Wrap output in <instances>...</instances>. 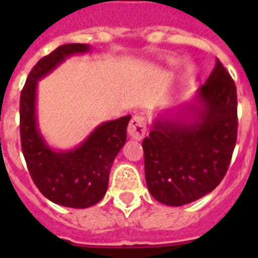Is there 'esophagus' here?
I'll return each instance as SVG.
<instances>
[{"instance_id":"obj_1","label":"esophagus","mask_w":258,"mask_h":258,"mask_svg":"<svg viewBox=\"0 0 258 258\" xmlns=\"http://www.w3.org/2000/svg\"><path fill=\"white\" fill-rule=\"evenodd\" d=\"M127 134L133 140L141 141L146 134V121L142 116H134L127 126Z\"/></svg>"}]
</instances>
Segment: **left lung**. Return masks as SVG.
Listing matches in <instances>:
<instances>
[{
  "mask_svg": "<svg viewBox=\"0 0 258 258\" xmlns=\"http://www.w3.org/2000/svg\"><path fill=\"white\" fill-rule=\"evenodd\" d=\"M236 88L216 59L190 101L154 116L143 140L146 183L161 204L181 207L213 191L236 143Z\"/></svg>",
  "mask_w": 258,
  "mask_h": 258,
  "instance_id": "8db88e82",
  "label": "left lung"
}]
</instances>
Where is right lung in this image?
Returning a JSON list of instances; mask_svg holds the SVG:
<instances>
[{"label": "right lung", "instance_id": "1", "mask_svg": "<svg viewBox=\"0 0 258 258\" xmlns=\"http://www.w3.org/2000/svg\"><path fill=\"white\" fill-rule=\"evenodd\" d=\"M90 51L88 44H66L37 61L20 95V138L31 177L50 202L68 208H89L101 202L108 187L109 170L126 142L132 116L99 124L70 150L54 149L41 133L37 118V86L66 59Z\"/></svg>", "mask_w": 258, "mask_h": 258}]
</instances>
